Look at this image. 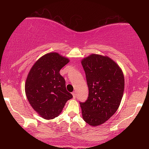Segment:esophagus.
Here are the masks:
<instances>
[{
	"mask_svg": "<svg viewBox=\"0 0 149 149\" xmlns=\"http://www.w3.org/2000/svg\"><path fill=\"white\" fill-rule=\"evenodd\" d=\"M72 95H73V97H77V92L76 91H74V92L72 93Z\"/></svg>",
	"mask_w": 149,
	"mask_h": 149,
	"instance_id": "esophagus-1",
	"label": "esophagus"
}]
</instances>
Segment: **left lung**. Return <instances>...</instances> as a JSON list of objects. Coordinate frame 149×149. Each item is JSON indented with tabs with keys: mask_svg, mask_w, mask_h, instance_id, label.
Instances as JSON below:
<instances>
[{
	"mask_svg": "<svg viewBox=\"0 0 149 149\" xmlns=\"http://www.w3.org/2000/svg\"><path fill=\"white\" fill-rule=\"evenodd\" d=\"M89 95L80 102L83 119L89 125H101L119 108L124 91V76L119 66L109 57L92 54L81 62Z\"/></svg>",
	"mask_w": 149,
	"mask_h": 149,
	"instance_id": "8db88e82",
	"label": "left lung"
}]
</instances>
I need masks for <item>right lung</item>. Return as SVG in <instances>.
<instances>
[{"label": "right lung", "mask_w": 149, "mask_h": 149, "mask_svg": "<svg viewBox=\"0 0 149 149\" xmlns=\"http://www.w3.org/2000/svg\"><path fill=\"white\" fill-rule=\"evenodd\" d=\"M68 62V58L58 53H49L36 61L28 75L25 84L28 100L44 119L58 117L66 102L72 97L60 74Z\"/></svg>", "instance_id": "1"}]
</instances>
